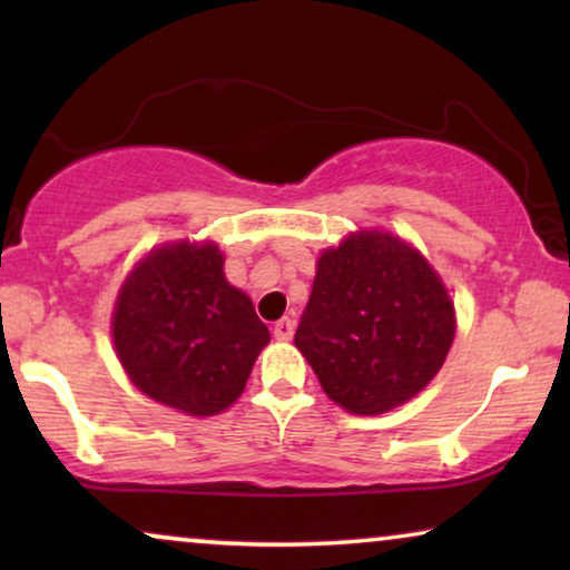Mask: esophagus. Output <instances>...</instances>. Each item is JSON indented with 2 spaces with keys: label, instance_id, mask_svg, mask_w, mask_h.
<instances>
[{
  "label": "esophagus",
  "instance_id": "34e87169",
  "mask_svg": "<svg viewBox=\"0 0 570 570\" xmlns=\"http://www.w3.org/2000/svg\"><path fill=\"white\" fill-rule=\"evenodd\" d=\"M272 334H275V340H279V342L293 340V334H295V318H291V316L279 318V322L275 324V330H272Z\"/></svg>",
  "mask_w": 570,
  "mask_h": 570
}]
</instances>
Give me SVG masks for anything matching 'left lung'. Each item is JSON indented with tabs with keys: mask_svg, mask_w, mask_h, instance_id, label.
<instances>
[{
	"mask_svg": "<svg viewBox=\"0 0 570 570\" xmlns=\"http://www.w3.org/2000/svg\"><path fill=\"white\" fill-rule=\"evenodd\" d=\"M454 332V303L425 256L392 233L361 230L318 256L295 347L332 402L384 415L431 384Z\"/></svg>",
	"mask_w": 570,
	"mask_h": 570,
	"instance_id": "obj_1",
	"label": "left lung"
}]
</instances>
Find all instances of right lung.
I'll return each instance as SVG.
<instances>
[{
    "instance_id": "obj_1",
    "label": "right lung",
    "mask_w": 570,
    "mask_h": 570,
    "mask_svg": "<svg viewBox=\"0 0 570 570\" xmlns=\"http://www.w3.org/2000/svg\"><path fill=\"white\" fill-rule=\"evenodd\" d=\"M217 244L153 248L116 298V355L139 392L184 415L209 417L244 392L269 330L225 279Z\"/></svg>"
}]
</instances>
